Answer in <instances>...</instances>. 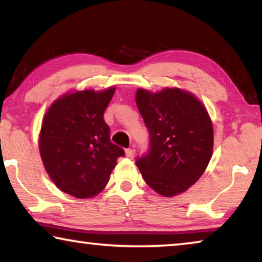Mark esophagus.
<instances>
[{
    "label": "esophagus",
    "instance_id": "esophagus-1",
    "mask_svg": "<svg viewBox=\"0 0 262 262\" xmlns=\"http://www.w3.org/2000/svg\"><path fill=\"white\" fill-rule=\"evenodd\" d=\"M134 156H135V150L134 149H127L126 150V157H128V158H134Z\"/></svg>",
    "mask_w": 262,
    "mask_h": 262
}]
</instances>
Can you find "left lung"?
Here are the masks:
<instances>
[{"instance_id":"1","label":"left lung","mask_w":262,"mask_h":262,"mask_svg":"<svg viewBox=\"0 0 262 262\" xmlns=\"http://www.w3.org/2000/svg\"><path fill=\"white\" fill-rule=\"evenodd\" d=\"M135 100L150 135L148 154L136 159L142 177L163 196L186 192L212 156L214 129L206 107L179 88L159 92L139 89Z\"/></svg>"}]
</instances>
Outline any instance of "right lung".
<instances>
[{
    "label": "right lung",
    "mask_w": 262,
    "mask_h": 262,
    "mask_svg": "<svg viewBox=\"0 0 262 262\" xmlns=\"http://www.w3.org/2000/svg\"><path fill=\"white\" fill-rule=\"evenodd\" d=\"M115 88L68 92L53 103L39 134L41 161L53 183L78 199L105 188L117 159L125 151L110 140L104 112Z\"/></svg>",
    "instance_id": "1"
}]
</instances>
